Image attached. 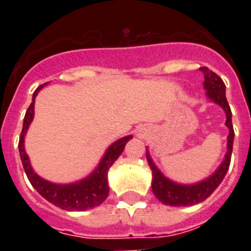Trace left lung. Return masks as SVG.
<instances>
[{
	"label": "left lung",
	"instance_id": "left-lung-1",
	"mask_svg": "<svg viewBox=\"0 0 251 251\" xmlns=\"http://www.w3.org/2000/svg\"><path fill=\"white\" fill-rule=\"evenodd\" d=\"M201 70L204 74V88L207 91V96L215 101L216 104L222 106L226 110V125L229 129V135H228V152L226 155V159L222 163V165L218 168V171L214 175L208 177L202 182L195 183V185H178V183L172 182L171 179L161 175L160 171L155 167V164L151 160L150 153H146L149 165L152 171V191L156 195V198L161 203L167 206H193L199 202H203L207 199L215 189L220 185V182L226 175V171L230 164V156H232V149H233V125H232V112H230L229 104L226 98V84L218 74H215L212 70H210L206 66L201 68Z\"/></svg>",
	"mask_w": 251,
	"mask_h": 251
}]
</instances>
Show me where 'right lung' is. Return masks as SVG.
Listing matches in <instances>:
<instances>
[{
    "label": "right lung",
    "instance_id": "add662e5",
    "mask_svg": "<svg viewBox=\"0 0 251 251\" xmlns=\"http://www.w3.org/2000/svg\"><path fill=\"white\" fill-rule=\"evenodd\" d=\"M43 88V84L37 87L36 91L32 95V102L28 106V109L25 112V120H23V129H22L21 138H19V153H21V160L29 182L37 193L44 197L48 202H50L54 206L60 207L62 210L66 211H84L92 207H96L101 204L109 194V186H108V169L114 161L117 160L118 156L121 155L125 145L131 139V135L118 139L106 150L105 155L100 161L96 171L87 178L82 179L79 182L70 183V185H57L45 181L41 177L35 173L29 164L28 156L25 151V135L27 133L29 124L33 118V104H35V98H36L39 90Z\"/></svg>",
    "mask_w": 251,
    "mask_h": 251
}]
</instances>
